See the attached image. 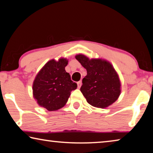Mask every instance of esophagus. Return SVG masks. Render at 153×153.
Here are the masks:
<instances>
[{
  "label": "esophagus",
  "instance_id": "esophagus-1",
  "mask_svg": "<svg viewBox=\"0 0 153 153\" xmlns=\"http://www.w3.org/2000/svg\"><path fill=\"white\" fill-rule=\"evenodd\" d=\"M77 88H79L80 87H81V86H82V81L81 80H80V81H79V82H77Z\"/></svg>",
  "mask_w": 153,
  "mask_h": 153
}]
</instances>
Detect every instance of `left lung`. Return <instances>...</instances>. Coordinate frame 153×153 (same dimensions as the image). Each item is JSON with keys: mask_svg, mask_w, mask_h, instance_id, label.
Instances as JSON below:
<instances>
[{"mask_svg": "<svg viewBox=\"0 0 153 153\" xmlns=\"http://www.w3.org/2000/svg\"><path fill=\"white\" fill-rule=\"evenodd\" d=\"M76 59L87 71L80 88L87 102L101 108L115 102L121 94V82L111 63L102 59H90L82 54Z\"/></svg>", "mask_w": 153, "mask_h": 153, "instance_id": "left-lung-1", "label": "left lung"}]
</instances>
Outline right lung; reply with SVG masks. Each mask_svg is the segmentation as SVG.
Here are the masks:
<instances>
[{
  "label": "right lung",
  "mask_w": 153,
  "mask_h": 153,
  "mask_svg": "<svg viewBox=\"0 0 153 153\" xmlns=\"http://www.w3.org/2000/svg\"><path fill=\"white\" fill-rule=\"evenodd\" d=\"M68 60L61 58L46 63L33 82V97L38 105L49 111L63 107L70 97L71 92L77 88V84L71 79L65 67Z\"/></svg>",
  "instance_id": "obj_1"
}]
</instances>
